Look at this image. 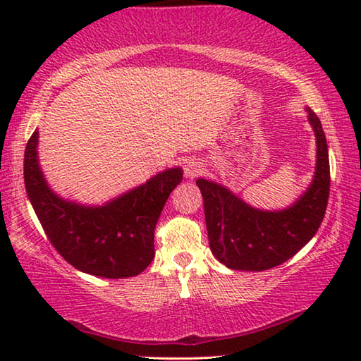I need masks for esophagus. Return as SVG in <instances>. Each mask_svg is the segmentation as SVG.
Masks as SVG:
<instances>
[{
    "instance_id": "obj_1",
    "label": "esophagus",
    "mask_w": 361,
    "mask_h": 361,
    "mask_svg": "<svg viewBox=\"0 0 361 361\" xmlns=\"http://www.w3.org/2000/svg\"><path fill=\"white\" fill-rule=\"evenodd\" d=\"M204 172V166L199 159H188L185 162V176L189 180H194L195 176H199Z\"/></svg>"
}]
</instances>
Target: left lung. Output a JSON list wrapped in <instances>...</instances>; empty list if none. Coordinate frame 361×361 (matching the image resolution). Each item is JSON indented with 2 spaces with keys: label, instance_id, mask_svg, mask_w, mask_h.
<instances>
[{
  "label": "left lung",
  "instance_id": "left-lung-1",
  "mask_svg": "<svg viewBox=\"0 0 361 361\" xmlns=\"http://www.w3.org/2000/svg\"><path fill=\"white\" fill-rule=\"evenodd\" d=\"M317 140L312 183L283 210H259L215 181L199 178L205 224L215 258L234 271H267L295 256L307 243L325 216L329 195V159L322 122L305 108Z\"/></svg>",
  "mask_w": 361,
  "mask_h": 361
}]
</instances>
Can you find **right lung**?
<instances>
[{
	"instance_id": "obj_1",
	"label": "right lung",
	"mask_w": 361,
	"mask_h": 361,
	"mask_svg": "<svg viewBox=\"0 0 361 361\" xmlns=\"http://www.w3.org/2000/svg\"><path fill=\"white\" fill-rule=\"evenodd\" d=\"M38 130L30 137L23 178L47 239L81 272L105 279L138 276L154 258V229L181 167L159 172L143 185L103 205H82L49 188L38 159Z\"/></svg>"
}]
</instances>
